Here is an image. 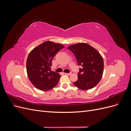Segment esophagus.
Segmentation results:
<instances>
[{
    "label": "esophagus",
    "mask_w": 131,
    "mask_h": 131,
    "mask_svg": "<svg viewBox=\"0 0 131 131\" xmlns=\"http://www.w3.org/2000/svg\"><path fill=\"white\" fill-rule=\"evenodd\" d=\"M66 75H68V76H69V75H70L71 74H72V73H65Z\"/></svg>",
    "instance_id": "esophagus-1"
}]
</instances>
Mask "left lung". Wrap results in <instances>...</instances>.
<instances>
[{
  "mask_svg": "<svg viewBox=\"0 0 131 131\" xmlns=\"http://www.w3.org/2000/svg\"><path fill=\"white\" fill-rule=\"evenodd\" d=\"M77 59L78 65L82 67L78 74V79L74 85L82 90L93 88L100 81L104 70L103 58L100 52L88 43L80 42L69 46Z\"/></svg>",
  "mask_w": 131,
  "mask_h": 131,
  "instance_id": "obj_1",
  "label": "left lung"
}]
</instances>
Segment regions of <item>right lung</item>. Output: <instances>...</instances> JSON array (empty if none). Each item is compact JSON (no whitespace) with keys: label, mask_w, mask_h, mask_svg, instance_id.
<instances>
[{"label":"right lung","mask_w":131,"mask_h":131,"mask_svg":"<svg viewBox=\"0 0 131 131\" xmlns=\"http://www.w3.org/2000/svg\"><path fill=\"white\" fill-rule=\"evenodd\" d=\"M64 46L59 43L47 41L35 47L28 56L26 68L30 81L41 91H48L57 85L61 75L51 72L52 60Z\"/></svg>","instance_id":"right-lung-1"}]
</instances>
